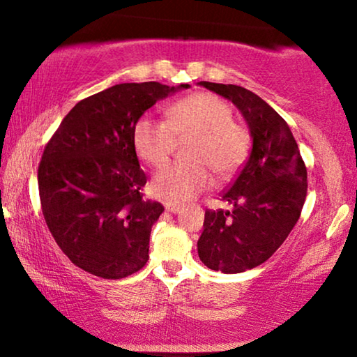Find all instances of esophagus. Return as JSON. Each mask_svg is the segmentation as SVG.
Listing matches in <instances>:
<instances>
[{
	"mask_svg": "<svg viewBox=\"0 0 357 357\" xmlns=\"http://www.w3.org/2000/svg\"><path fill=\"white\" fill-rule=\"evenodd\" d=\"M164 208H166L167 213H172V214H177L182 211V206L175 204V203H164Z\"/></svg>",
	"mask_w": 357,
	"mask_h": 357,
	"instance_id": "obj_1",
	"label": "esophagus"
}]
</instances>
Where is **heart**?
<instances>
[{
	"instance_id": "obj_1",
	"label": "heart",
	"mask_w": 357,
	"mask_h": 357,
	"mask_svg": "<svg viewBox=\"0 0 357 357\" xmlns=\"http://www.w3.org/2000/svg\"><path fill=\"white\" fill-rule=\"evenodd\" d=\"M187 154L191 162H170L154 174L151 191L170 203H185L213 182L211 170L227 178L246 161L250 138L234 122V111L213 93H193L172 102L167 122L143 116L133 127L135 151L149 166H161L175 149L177 138H191Z\"/></svg>"
}]
</instances>
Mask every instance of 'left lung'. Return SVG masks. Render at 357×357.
Instances as JSON below:
<instances>
[{"label":"left lung","mask_w":357,"mask_h":357,"mask_svg":"<svg viewBox=\"0 0 357 357\" xmlns=\"http://www.w3.org/2000/svg\"><path fill=\"white\" fill-rule=\"evenodd\" d=\"M236 106L250 128V158L222 193L230 211H206L198 240L201 262L240 273L266 262L290 235L306 199L307 172L288 123L255 93L238 85L199 82Z\"/></svg>","instance_id":"1"}]
</instances>
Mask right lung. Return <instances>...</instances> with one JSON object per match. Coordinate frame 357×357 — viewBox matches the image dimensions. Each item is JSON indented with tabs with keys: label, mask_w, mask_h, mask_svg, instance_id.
Returning <instances> with one entry per match:
<instances>
[{
	"label": "right lung",
	"mask_w": 357,
	"mask_h": 357,
	"mask_svg": "<svg viewBox=\"0 0 357 357\" xmlns=\"http://www.w3.org/2000/svg\"><path fill=\"white\" fill-rule=\"evenodd\" d=\"M190 89L158 82L119 84L72 107L46 144L38 190L46 225L75 266L123 278L148 261L162 204L143 199L133 127L149 107Z\"/></svg>",
	"instance_id": "right-lung-1"
}]
</instances>
